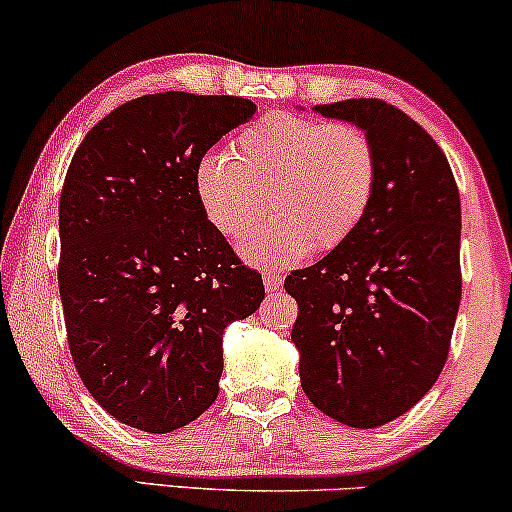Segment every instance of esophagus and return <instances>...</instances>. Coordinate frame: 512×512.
Segmentation results:
<instances>
[{"label":"esophagus","instance_id":"34e87169","mask_svg":"<svg viewBox=\"0 0 512 512\" xmlns=\"http://www.w3.org/2000/svg\"><path fill=\"white\" fill-rule=\"evenodd\" d=\"M264 289L267 291H276V289H281V279L279 276H274V274H264Z\"/></svg>","mask_w":512,"mask_h":512}]
</instances>
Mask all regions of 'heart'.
Listing matches in <instances>:
<instances>
[{
  "instance_id": "1",
  "label": "heart",
  "mask_w": 512,
  "mask_h": 512,
  "mask_svg": "<svg viewBox=\"0 0 512 512\" xmlns=\"http://www.w3.org/2000/svg\"><path fill=\"white\" fill-rule=\"evenodd\" d=\"M378 158L363 129L272 113L233 142L231 156H204L195 185L204 216L231 243L274 216L243 245L255 264H293L308 250L342 245L370 207Z\"/></svg>"
}]
</instances>
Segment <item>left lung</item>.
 <instances>
[{
    "label": "left lung",
    "instance_id": "left-lung-1",
    "mask_svg": "<svg viewBox=\"0 0 512 512\" xmlns=\"http://www.w3.org/2000/svg\"><path fill=\"white\" fill-rule=\"evenodd\" d=\"M366 132L378 180L358 228L313 267L286 276L303 392L322 414L375 428L431 390L462 296L460 192L419 122L378 98L315 105Z\"/></svg>",
    "mask_w": 512,
    "mask_h": 512
}]
</instances>
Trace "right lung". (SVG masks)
<instances>
[{"label":"right lung","instance_id":"add662e5","mask_svg":"<svg viewBox=\"0 0 512 512\" xmlns=\"http://www.w3.org/2000/svg\"><path fill=\"white\" fill-rule=\"evenodd\" d=\"M255 103L168 91L105 115L60 197V296L74 366L122 424L170 433L204 414L223 373V330L264 298L211 226L195 175Z\"/></svg>","mask_w":512,"mask_h":512}]
</instances>
